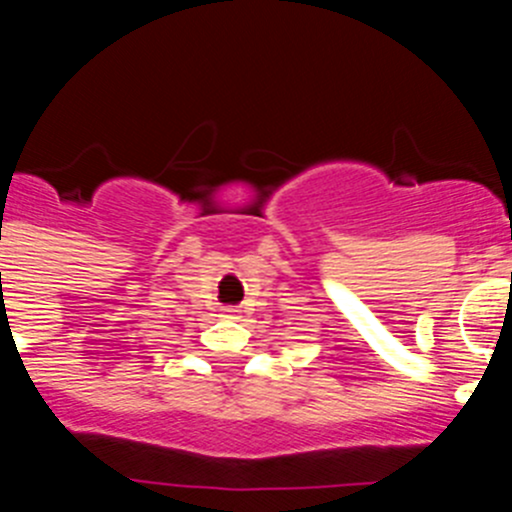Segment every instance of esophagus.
<instances>
[{
  "label": "esophagus",
  "instance_id": "34e87169",
  "mask_svg": "<svg viewBox=\"0 0 512 512\" xmlns=\"http://www.w3.org/2000/svg\"><path fill=\"white\" fill-rule=\"evenodd\" d=\"M238 307H233V305H228V307H223V318H230V320H238L241 318V315H238Z\"/></svg>",
  "mask_w": 512,
  "mask_h": 512
}]
</instances>
